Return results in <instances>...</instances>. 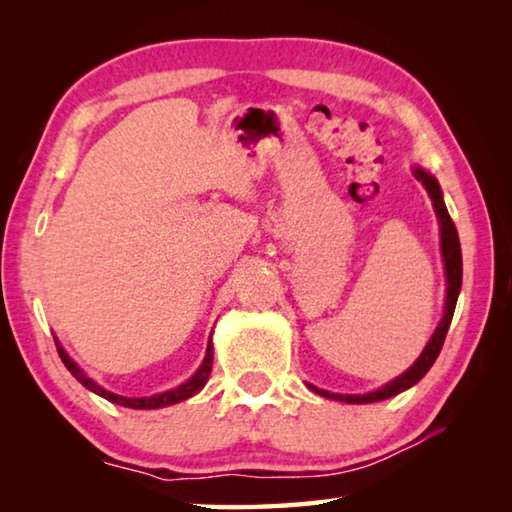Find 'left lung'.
Instances as JSON below:
<instances>
[{"label": "left lung", "mask_w": 512, "mask_h": 512, "mask_svg": "<svg viewBox=\"0 0 512 512\" xmlns=\"http://www.w3.org/2000/svg\"><path fill=\"white\" fill-rule=\"evenodd\" d=\"M413 176L420 180L427 189V194L433 203V210H436V216L440 221V250H443V262H445V277H447V298H445V314L443 320H440L436 332L427 343V348L422 350V354L418 357V361L413 363V366L400 375L393 381H388L386 386H381L379 391H372L366 395H341V393H329L323 391V388H316L307 384L311 391L329 397V400H336V402H348V404H370V402H379V400H388V397H393L397 393L406 391V388H411L413 384H418V381L427 375L429 368L433 366V361L438 359L440 350H443V343H445V336H447V329L449 323H452V316H454V309H456V300H458V293H461V282H463V257H461V241H458V232H456V225L452 221V216H449L445 201H443V192H440V185L438 180L431 176L420 167H413Z\"/></svg>", "instance_id": "8db88e82"}]
</instances>
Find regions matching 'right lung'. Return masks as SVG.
<instances>
[{
	"label": "right lung",
	"mask_w": 512,
	"mask_h": 512,
	"mask_svg": "<svg viewBox=\"0 0 512 512\" xmlns=\"http://www.w3.org/2000/svg\"><path fill=\"white\" fill-rule=\"evenodd\" d=\"M56 348H58L60 359H63V363H65V368L72 372V375L79 379L81 384L88 388V391L97 393L101 397H106V400L112 402V404L126 406V409H162V406H171V404H178V402H183V400H189V397L201 391V388L205 386V381L210 379L212 359H214V348H212V341H210V343H207V352H205V359L201 363V368H198L194 375L185 381V384L171 388V391L151 395V397H124V395L110 393V391H106V388H101L97 381H92L79 366H76L72 359L67 357V352L60 348L58 341H56Z\"/></svg>",
	"instance_id": "add662e5"
}]
</instances>
